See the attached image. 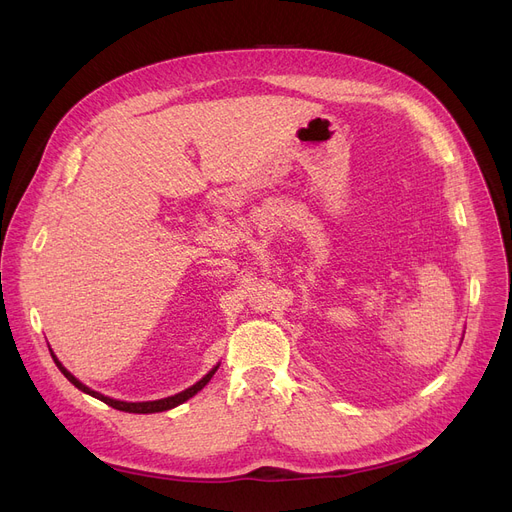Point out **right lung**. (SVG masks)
Segmentation results:
<instances>
[{
  "instance_id": "1",
  "label": "right lung",
  "mask_w": 512,
  "mask_h": 512,
  "mask_svg": "<svg viewBox=\"0 0 512 512\" xmlns=\"http://www.w3.org/2000/svg\"><path fill=\"white\" fill-rule=\"evenodd\" d=\"M52 352V350H50ZM52 358H54V362H56V367L62 371V375L75 385V387H79L81 392H85V394H89V396H93V398H97V400H102L104 404H108V406H112V408H116V410H125V412H137V415H148V412H162V410H170V408H175V406H179V404H183L185 400H189L191 396H196L200 389L212 379V375L216 373V367L206 375V377H202L196 385H191V387H187L185 392H181V394H175V396H168V398H162V400H154V402H120V400H112V398H106V396H102V394H97V392H93V389H89L87 385H83L77 377H72L62 364H60V360L54 356V352H52Z\"/></svg>"
}]
</instances>
